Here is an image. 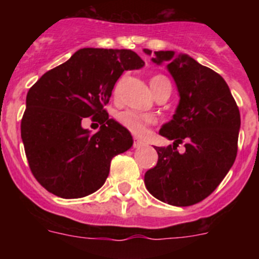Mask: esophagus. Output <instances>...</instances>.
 <instances>
[{
	"label": "esophagus",
	"mask_w": 259,
	"mask_h": 259,
	"mask_svg": "<svg viewBox=\"0 0 259 259\" xmlns=\"http://www.w3.org/2000/svg\"><path fill=\"white\" fill-rule=\"evenodd\" d=\"M145 145V143H143V141L137 140V139H135L134 140V148H141V146Z\"/></svg>",
	"instance_id": "esophagus-1"
}]
</instances>
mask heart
<instances>
[{
  "label": "heart",
  "mask_w": 259,
  "mask_h": 259,
  "mask_svg": "<svg viewBox=\"0 0 259 259\" xmlns=\"http://www.w3.org/2000/svg\"><path fill=\"white\" fill-rule=\"evenodd\" d=\"M150 87H152L153 92L155 96H159L161 93L166 92V91H171V83L170 80L167 79L164 75H153L150 77ZM118 92V85L114 88V93L116 95ZM116 120L119 124H122L123 127L127 128L128 131L134 134L135 136H143L145 135L146 128L155 123V118L149 114H140L136 113L134 110H124L116 115Z\"/></svg>",
  "instance_id": "heart-1"
}]
</instances>
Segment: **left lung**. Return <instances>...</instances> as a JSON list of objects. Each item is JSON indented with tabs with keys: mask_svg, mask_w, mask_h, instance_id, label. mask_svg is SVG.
I'll return each mask as SVG.
<instances>
[{
	"mask_svg": "<svg viewBox=\"0 0 259 259\" xmlns=\"http://www.w3.org/2000/svg\"><path fill=\"white\" fill-rule=\"evenodd\" d=\"M153 61L170 62L167 68L179 89L180 102L172 120L159 131L175 140L174 146H155L158 162L146 171L144 182L157 200L191 206L209 197L236 159L239 106L223 77L192 57H174L167 50L155 52ZM179 143L186 146L182 155L177 152Z\"/></svg>",
	"mask_w": 259,
	"mask_h": 259,
	"instance_id": "obj_1",
	"label": "left lung"
}]
</instances>
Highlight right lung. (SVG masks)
Instances as JSON below:
<instances>
[{"mask_svg":"<svg viewBox=\"0 0 259 259\" xmlns=\"http://www.w3.org/2000/svg\"><path fill=\"white\" fill-rule=\"evenodd\" d=\"M143 66L132 50L84 48L29 88L20 134L32 175L48 192L80 198L104 185L111 159L132 146L105 106L120 75ZM87 117L100 132L81 127Z\"/></svg>","mask_w":259,"mask_h":259,"instance_id":"obj_1","label":"right lung"}]
</instances>
